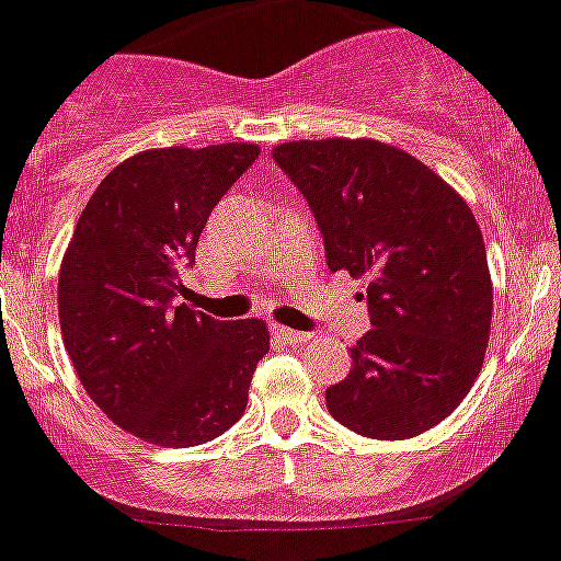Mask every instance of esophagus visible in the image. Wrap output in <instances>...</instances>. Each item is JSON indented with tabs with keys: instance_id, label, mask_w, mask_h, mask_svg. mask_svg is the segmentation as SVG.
I'll list each match as a JSON object with an SVG mask.
<instances>
[{
	"instance_id": "esophagus-1",
	"label": "esophagus",
	"mask_w": 561,
	"mask_h": 561,
	"mask_svg": "<svg viewBox=\"0 0 561 561\" xmlns=\"http://www.w3.org/2000/svg\"><path fill=\"white\" fill-rule=\"evenodd\" d=\"M274 334L282 340V343H290V345L307 343V340L312 337L310 332H296V329H287V327H274Z\"/></svg>"
}]
</instances>
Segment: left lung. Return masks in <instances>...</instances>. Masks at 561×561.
Returning a JSON list of instances; mask_svg holds the SVG:
<instances>
[{
  "instance_id": "left-lung-1",
  "label": "left lung",
  "mask_w": 561,
  "mask_h": 561,
  "mask_svg": "<svg viewBox=\"0 0 561 561\" xmlns=\"http://www.w3.org/2000/svg\"><path fill=\"white\" fill-rule=\"evenodd\" d=\"M305 193L329 271L368 279L370 332L327 390L334 421L374 439L437 426L473 387L493 285L468 204L421 160L379 140H293L274 149Z\"/></svg>"
}]
</instances>
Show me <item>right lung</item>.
Segmentation results:
<instances>
[{"label":"right lung","mask_w":561,"mask_h":561,"mask_svg":"<svg viewBox=\"0 0 561 561\" xmlns=\"http://www.w3.org/2000/svg\"><path fill=\"white\" fill-rule=\"evenodd\" d=\"M260 157L254 144L154 149L93 191L57 282L60 332L99 410L154 446H202L243 415L268 329L180 305L209 213Z\"/></svg>","instance_id":"right-lung-1"}]
</instances>
